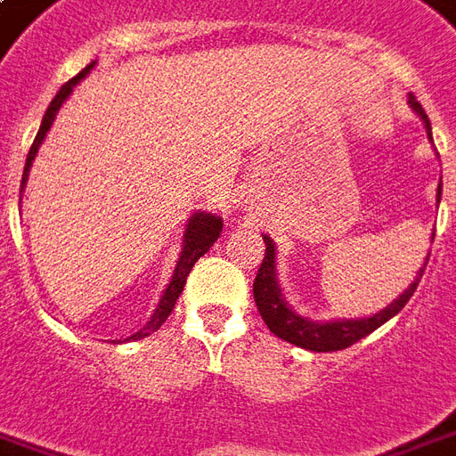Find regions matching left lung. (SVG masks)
<instances>
[{
	"label": "left lung",
	"instance_id": "left-lung-1",
	"mask_svg": "<svg viewBox=\"0 0 456 456\" xmlns=\"http://www.w3.org/2000/svg\"><path fill=\"white\" fill-rule=\"evenodd\" d=\"M408 103H411V108L416 110L418 116L423 118V123H426L428 127V134H430V120H428L426 110L418 103L413 94H408ZM440 195H443V181L437 185V202H440ZM263 241H265V256H263L261 268H258L254 280V299L256 306H258V314H261L265 326H268L278 338L288 340V343H292L297 348L314 350V353H333V350L350 348L353 343L370 336L374 329H379L384 322H389L391 316H396V314L406 306L408 299L416 292L418 282L423 278V271H420L416 275V280L411 282V288H408L399 299H394L387 309H382L379 314H374L370 319L316 323L292 312L288 306V302L282 299L278 280H275V244H273L268 237H263ZM423 268H426V265H423Z\"/></svg>",
	"mask_w": 456,
	"mask_h": 456
}]
</instances>
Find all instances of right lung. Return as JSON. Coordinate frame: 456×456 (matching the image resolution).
I'll return each instance as SVG.
<instances>
[{
	"label": "right lung",
	"instance_id": "right-lung-1",
	"mask_svg": "<svg viewBox=\"0 0 456 456\" xmlns=\"http://www.w3.org/2000/svg\"><path fill=\"white\" fill-rule=\"evenodd\" d=\"M91 67H94V62H91L89 67H84L82 72L77 74L74 79H69V82H67L62 89L57 91L55 99L50 101L48 110H45V116H43V123H40L38 134H36V140H33V144H30L28 157H26V167H23V178H21V191H23V185H26V178H28V168H30V164H33V157H36V151H38L40 142H43V137H45V133L50 130V125H53V120H55V113L60 110V106H62V101H65L67 96L72 94L74 84L79 82V79H84ZM219 232H222V219L215 217V215H208V212H195L193 217H191V222H188V227H185L183 248H181V256H178L176 271H174V275H171V282H168V288L164 289V295H161L159 306L154 309L151 319L147 322V326H144L142 331L134 333V336H130V338L133 340L144 338V336H150L151 331H157L161 323L167 322L168 314L174 312V306H176L178 295L183 292V285H185V278H188V273H191V268H193L195 261H198L200 256H205L208 251H210V246L217 241Z\"/></svg>",
	"mask_w": 456,
	"mask_h": 456
}]
</instances>
